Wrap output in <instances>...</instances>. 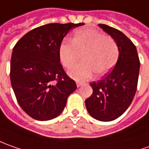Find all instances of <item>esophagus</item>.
I'll use <instances>...</instances> for the list:
<instances>
[{
	"instance_id": "obj_1",
	"label": "esophagus",
	"mask_w": 149,
	"mask_h": 149,
	"mask_svg": "<svg viewBox=\"0 0 149 149\" xmlns=\"http://www.w3.org/2000/svg\"><path fill=\"white\" fill-rule=\"evenodd\" d=\"M81 82H77V87H80V86H81Z\"/></svg>"
}]
</instances>
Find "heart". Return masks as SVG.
I'll list each match as a JSON object with an SVG mask.
<instances>
[{
  "mask_svg": "<svg viewBox=\"0 0 149 149\" xmlns=\"http://www.w3.org/2000/svg\"><path fill=\"white\" fill-rule=\"evenodd\" d=\"M82 55V63L68 71L70 77L77 81L91 78L95 73L96 77L108 74L116 66L119 58L116 42L103 33L86 28L77 30L72 42L65 39L58 48L60 63L66 68H70Z\"/></svg>",
  "mask_w": 149,
  "mask_h": 149,
  "instance_id": "heart-1",
  "label": "heart"
}]
</instances>
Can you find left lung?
<instances>
[{"label": "left lung", "instance_id": "left-lung-1", "mask_svg": "<svg viewBox=\"0 0 149 149\" xmlns=\"http://www.w3.org/2000/svg\"><path fill=\"white\" fill-rule=\"evenodd\" d=\"M98 25L116 42L119 58L109 74L91 83L93 92L85 103L91 117L107 122L119 118L130 105L137 90L140 63L135 45L125 34L106 24Z\"/></svg>", "mask_w": 149, "mask_h": 149}]
</instances>
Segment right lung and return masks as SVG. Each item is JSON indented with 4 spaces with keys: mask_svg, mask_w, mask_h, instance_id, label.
I'll use <instances>...</instances> for the list:
<instances>
[{
    "mask_svg": "<svg viewBox=\"0 0 149 149\" xmlns=\"http://www.w3.org/2000/svg\"><path fill=\"white\" fill-rule=\"evenodd\" d=\"M85 24H48L24 34L15 45L10 82L19 105L37 120L58 116L77 89L60 63L58 48L71 29Z\"/></svg>",
    "mask_w": 149,
    "mask_h": 149,
    "instance_id": "right-lung-1",
    "label": "right lung"
}]
</instances>
